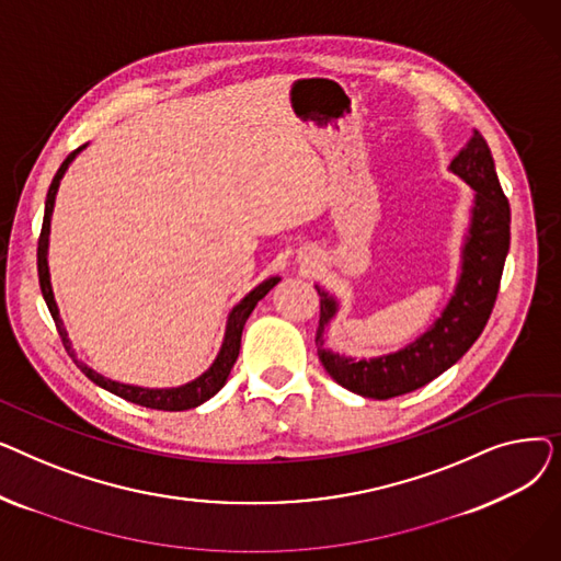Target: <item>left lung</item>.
I'll list each match as a JSON object with an SVG mask.
<instances>
[{
	"mask_svg": "<svg viewBox=\"0 0 561 561\" xmlns=\"http://www.w3.org/2000/svg\"><path fill=\"white\" fill-rule=\"evenodd\" d=\"M450 170L476 191L473 218L461 250V275L448 307L414 343L377 359H350L325 350V328L336 316V300L318 288L320 318L316 330L318 359L341 387L373 400H389L425 387L457 364L478 341L493 311L500 277L510 252V202L500 188L486 140L476 129Z\"/></svg>",
	"mask_w": 561,
	"mask_h": 561,
	"instance_id": "1",
	"label": "left lung"
}]
</instances>
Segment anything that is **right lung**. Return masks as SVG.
<instances>
[{"mask_svg": "<svg viewBox=\"0 0 561 561\" xmlns=\"http://www.w3.org/2000/svg\"><path fill=\"white\" fill-rule=\"evenodd\" d=\"M85 145L77 147V150L72 154H68V159L61 163V168L56 170L54 180L49 184V191H47V199H45V218H43V229H41V239H38V282H41V290H43V298L47 302V309L56 322V330L58 334H61L64 343H66V350L68 355L75 357V352L70 347V341H68V334H66V328H64V320L58 318V309H56V302H54V293H51V284H49V268H47V241H49V220H51V211H54V197H56V191H58V184H61V176L66 174L68 165L72 163V159L77 157V152H81ZM279 282V277H271L265 279L263 284H259L254 290H250L248 296L236 305L229 313V320H227V332H225V341H222V347L218 352V357L214 362V366L206 370L204 375H199L197 379L188 381V385L180 387V389H140V387H129V385H121V381H113V379H106L102 377L100 373H95L93 368H88L83 364L77 362V366L81 368V373L95 381L98 387L115 393L117 398H123L127 402H134V404H140V407H147V409H161V411H184V409H193L202 402L209 400L211 396H216L222 387L225 381L236 364V359H239V350H241V334H243V328H245V320L250 318V313L254 311L256 302L261 298L268 296V290Z\"/></svg>", "mask_w": 561, "mask_h": 561, "instance_id": "right-lung-1", "label": "right lung"}]
</instances>
